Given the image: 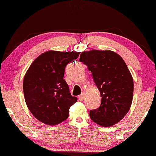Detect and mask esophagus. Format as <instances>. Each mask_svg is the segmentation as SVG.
<instances>
[{"instance_id": "1", "label": "esophagus", "mask_w": 156, "mask_h": 156, "mask_svg": "<svg viewBox=\"0 0 156 156\" xmlns=\"http://www.w3.org/2000/svg\"><path fill=\"white\" fill-rule=\"evenodd\" d=\"M85 98V93H82L80 96H79V100L80 101H83Z\"/></svg>"}]
</instances>
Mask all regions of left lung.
Masks as SVG:
<instances>
[{
	"label": "left lung",
	"mask_w": 156,
	"mask_h": 156,
	"mask_svg": "<svg viewBox=\"0 0 156 156\" xmlns=\"http://www.w3.org/2000/svg\"><path fill=\"white\" fill-rule=\"evenodd\" d=\"M80 61L92 72L101 97L99 108L90 111V119L103 127L114 126L126 116L132 103L133 80L129 68L111 50L84 51Z\"/></svg>",
	"instance_id": "obj_1"
}]
</instances>
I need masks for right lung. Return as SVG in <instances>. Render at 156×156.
<instances>
[{
    "instance_id": "add662e5",
    "label": "right lung",
    "mask_w": 156,
    "mask_h": 156,
    "mask_svg": "<svg viewBox=\"0 0 156 156\" xmlns=\"http://www.w3.org/2000/svg\"><path fill=\"white\" fill-rule=\"evenodd\" d=\"M80 52L49 50L34 60L25 73L23 92L32 115L48 126H55L69 118V109L77 101L69 93L63 79L66 66L78 58Z\"/></svg>"
}]
</instances>
